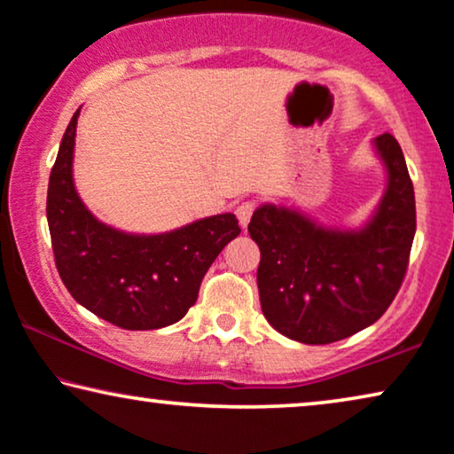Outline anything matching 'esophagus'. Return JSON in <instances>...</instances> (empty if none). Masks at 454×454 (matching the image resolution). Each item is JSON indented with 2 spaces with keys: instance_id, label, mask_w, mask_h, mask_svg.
<instances>
[{
  "instance_id": "obj_1",
  "label": "esophagus",
  "mask_w": 454,
  "mask_h": 454,
  "mask_svg": "<svg viewBox=\"0 0 454 454\" xmlns=\"http://www.w3.org/2000/svg\"><path fill=\"white\" fill-rule=\"evenodd\" d=\"M254 212V204L253 201H242V204L236 207V218H239L240 226L247 228L248 222H250V215Z\"/></svg>"
}]
</instances>
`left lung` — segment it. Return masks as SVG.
I'll return each mask as SVG.
<instances>
[{"label": "left lung", "instance_id": "1", "mask_svg": "<svg viewBox=\"0 0 454 454\" xmlns=\"http://www.w3.org/2000/svg\"><path fill=\"white\" fill-rule=\"evenodd\" d=\"M373 146L387 187L358 230L326 228L289 207L254 209L248 234L261 248V308L277 333L303 344L356 334L385 314L402 287L416 234V200L400 142Z\"/></svg>", "mask_w": 454, "mask_h": 454}]
</instances>
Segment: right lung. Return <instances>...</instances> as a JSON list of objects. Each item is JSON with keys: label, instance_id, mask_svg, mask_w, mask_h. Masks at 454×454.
I'll use <instances>...</instances> for the list:
<instances>
[{"label": "right lung", "instance_id": "add662e5", "mask_svg": "<svg viewBox=\"0 0 454 454\" xmlns=\"http://www.w3.org/2000/svg\"><path fill=\"white\" fill-rule=\"evenodd\" d=\"M79 110L67 126L46 195L57 270L81 306L124 330L179 322L198 300L215 256L240 234L234 214H218L165 234H128L99 222L73 184Z\"/></svg>", "mask_w": 454, "mask_h": 454}]
</instances>
